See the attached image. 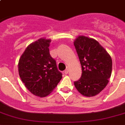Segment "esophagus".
Instances as JSON below:
<instances>
[{"label": "esophagus", "instance_id": "34e87169", "mask_svg": "<svg viewBox=\"0 0 125 125\" xmlns=\"http://www.w3.org/2000/svg\"><path fill=\"white\" fill-rule=\"evenodd\" d=\"M69 71V68L68 67H67L66 69H65V71H64V73H65V74H68Z\"/></svg>", "mask_w": 125, "mask_h": 125}]
</instances>
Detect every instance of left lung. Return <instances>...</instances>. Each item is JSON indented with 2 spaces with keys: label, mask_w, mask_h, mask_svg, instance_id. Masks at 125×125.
<instances>
[{
  "label": "left lung",
  "mask_w": 125,
  "mask_h": 125,
  "mask_svg": "<svg viewBox=\"0 0 125 125\" xmlns=\"http://www.w3.org/2000/svg\"><path fill=\"white\" fill-rule=\"evenodd\" d=\"M74 45L82 66V76L74 86L83 96L94 97L109 82L112 71L110 55L97 40L78 36Z\"/></svg>",
  "instance_id": "8db88e82"
}]
</instances>
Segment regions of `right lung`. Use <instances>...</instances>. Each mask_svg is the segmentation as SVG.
<instances>
[{"instance_id":"right-lung-1","label":"right lung","mask_w":125,"mask_h":125,"mask_svg":"<svg viewBox=\"0 0 125 125\" xmlns=\"http://www.w3.org/2000/svg\"><path fill=\"white\" fill-rule=\"evenodd\" d=\"M51 39L45 38L32 42L19 58V74L25 87L35 96L49 95L62 78L56 61L51 56Z\"/></svg>"}]
</instances>
